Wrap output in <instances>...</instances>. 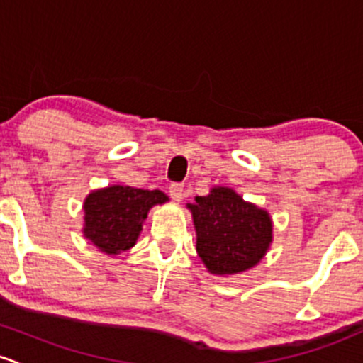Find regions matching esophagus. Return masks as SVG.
Returning a JSON list of instances; mask_svg holds the SVG:
<instances>
[{
  "label": "esophagus",
  "mask_w": 363,
  "mask_h": 363,
  "mask_svg": "<svg viewBox=\"0 0 363 363\" xmlns=\"http://www.w3.org/2000/svg\"><path fill=\"white\" fill-rule=\"evenodd\" d=\"M169 196L171 199L180 203L183 197H185V189H183V185H180V183H173V185L169 186Z\"/></svg>",
  "instance_id": "obj_1"
}]
</instances>
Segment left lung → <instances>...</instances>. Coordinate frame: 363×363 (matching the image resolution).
Segmentation results:
<instances>
[{"mask_svg":"<svg viewBox=\"0 0 363 363\" xmlns=\"http://www.w3.org/2000/svg\"><path fill=\"white\" fill-rule=\"evenodd\" d=\"M196 229V250L213 276H234L259 265L272 242L267 209L242 199L234 189L215 185L186 204Z\"/></svg>","mask_w":363,"mask_h":363,"instance_id":"8db88e82","label":"left lung"}]
</instances>
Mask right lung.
<instances>
[{
	"label": "right lung",
	"instance_id": "right-lung-1",
	"mask_svg": "<svg viewBox=\"0 0 363 363\" xmlns=\"http://www.w3.org/2000/svg\"><path fill=\"white\" fill-rule=\"evenodd\" d=\"M169 197L160 190L108 185L92 190L84 201V236L106 255H121L133 248L143 230L150 209Z\"/></svg>",
	"mask_w": 363,
	"mask_h": 363
}]
</instances>
